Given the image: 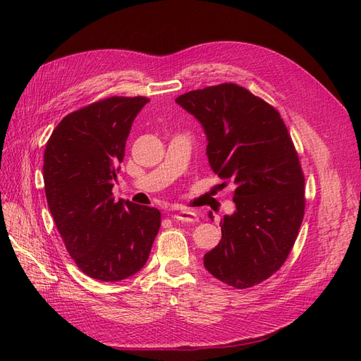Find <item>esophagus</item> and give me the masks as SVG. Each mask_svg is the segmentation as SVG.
I'll use <instances>...</instances> for the list:
<instances>
[{"label":"esophagus","instance_id":"obj_1","mask_svg":"<svg viewBox=\"0 0 361 361\" xmlns=\"http://www.w3.org/2000/svg\"><path fill=\"white\" fill-rule=\"evenodd\" d=\"M173 220L176 221H182V223H194V221H199L197 215H195L192 211L188 209H179L171 215Z\"/></svg>","mask_w":361,"mask_h":361}]
</instances>
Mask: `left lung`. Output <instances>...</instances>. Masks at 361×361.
<instances>
[{
  "mask_svg": "<svg viewBox=\"0 0 361 361\" xmlns=\"http://www.w3.org/2000/svg\"><path fill=\"white\" fill-rule=\"evenodd\" d=\"M176 102L202 123L214 173L236 185V211L224 215L204 268L236 289L256 286L285 264L304 218V173L288 128L274 106L233 82Z\"/></svg>",
  "mask_w": 361,
  "mask_h": 361,
  "instance_id": "8db88e82",
  "label": "left lung"
}]
</instances>
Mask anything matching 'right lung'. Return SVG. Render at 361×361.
<instances>
[{
	"instance_id": "right-lung-1",
	"label": "right lung",
	"mask_w": 361,
	"mask_h": 361,
	"mask_svg": "<svg viewBox=\"0 0 361 361\" xmlns=\"http://www.w3.org/2000/svg\"><path fill=\"white\" fill-rule=\"evenodd\" d=\"M145 96H111L64 117L47 143L43 180L68 253L84 274L118 281L145 267L161 226L155 207L116 202L113 187Z\"/></svg>"
}]
</instances>
